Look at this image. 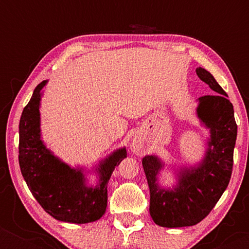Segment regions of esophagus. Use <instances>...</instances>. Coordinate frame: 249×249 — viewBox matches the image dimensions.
Returning <instances> with one entry per match:
<instances>
[{
	"instance_id": "34e87169",
	"label": "esophagus",
	"mask_w": 249,
	"mask_h": 249,
	"mask_svg": "<svg viewBox=\"0 0 249 249\" xmlns=\"http://www.w3.org/2000/svg\"><path fill=\"white\" fill-rule=\"evenodd\" d=\"M132 149H134V152H136V153L141 152V147H139V145L137 144V142H134V144H132Z\"/></svg>"
}]
</instances>
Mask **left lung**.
Segmentation results:
<instances>
[{
  "label": "left lung",
  "instance_id": "1",
  "mask_svg": "<svg viewBox=\"0 0 249 249\" xmlns=\"http://www.w3.org/2000/svg\"><path fill=\"white\" fill-rule=\"evenodd\" d=\"M196 73L215 93L199 97L197 107V115L211 130L210 148L204 161L198 168L180 172L179 183L173 190L159 188L156 176L162 163L156 156H145L142 161L151 193L149 213L156 224L165 228L200 222L222 196L232 173L237 138L233 107L209 71L197 68Z\"/></svg>",
  "mask_w": 249,
  "mask_h": 249
}]
</instances>
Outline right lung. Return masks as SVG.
Here are the masks:
<instances>
[{
	"label": "right lung",
	"instance_id": "1",
	"mask_svg": "<svg viewBox=\"0 0 249 249\" xmlns=\"http://www.w3.org/2000/svg\"><path fill=\"white\" fill-rule=\"evenodd\" d=\"M35 88L23 108L19 124V165L27 186L40 206L54 219L70 223H88L100 219L107 205V182L115 166L127 158L118 149L101 164V183L96 188L84 185L79 170L71 169L51 154L40 141V90Z\"/></svg>",
	"mask_w": 249,
	"mask_h": 249
}]
</instances>
